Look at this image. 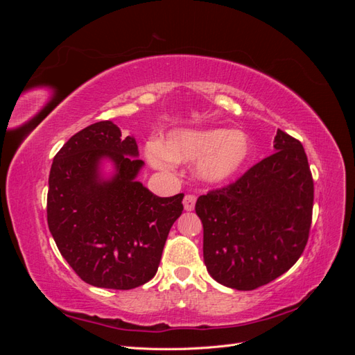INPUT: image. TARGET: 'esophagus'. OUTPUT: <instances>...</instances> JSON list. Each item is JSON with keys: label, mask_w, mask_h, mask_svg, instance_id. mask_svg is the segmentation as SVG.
Masks as SVG:
<instances>
[{"label": "esophagus", "mask_w": 355, "mask_h": 355, "mask_svg": "<svg viewBox=\"0 0 355 355\" xmlns=\"http://www.w3.org/2000/svg\"><path fill=\"white\" fill-rule=\"evenodd\" d=\"M196 201H197V197H196V196H192V194L185 196V198H184V207H185V210H187V211L194 210Z\"/></svg>", "instance_id": "obj_1"}]
</instances>
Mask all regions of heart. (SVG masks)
<instances>
[{"instance_id":"obj_1","label":"heart","mask_w":355,"mask_h":355,"mask_svg":"<svg viewBox=\"0 0 355 355\" xmlns=\"http://www.w3.org/2000/svg\"><path fill=\"white\" fill-rule=\"evenodd\" d=\"M148 158L155 167L167 168L179 161H198V173L209 182L231 178L244 166L250 142L244 133L225 128L178 130L163 144L148 145Z\"/></svg>"}]
</instances>
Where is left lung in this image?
I'll use <instances>...</instances> for the list:
<instances>
[{"label":"left lung","instance_id":"1","mask_svg":"<svg viewBox=\"0 0 355 355\" xmlns=\"http://www.w3.org/2000/svg\"><path fill=\"white\" fill-rule=\"evenodd\" d=\"M275 153L232 184L200 196L202 254L218 283L254 290L304 253L313 220L314 180L297 139L277 130Z\"/></svg>","mask_w":355,"mask_h":355}]
</instances>
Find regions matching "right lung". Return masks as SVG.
<instances>
[{"mask_svg": "<svg viewBox=\"0 0 355 355\" xmlns=\"http://www.w3.org/2000/svg\"><path fill=\"white\" fill-rule=\"evenodd\" d=\"M137 155L133 137L99 121L75 133L53 159L49 230L75 274L92 286L130 290L151 280L184 210V194L161 198L136 180L144 166ZM102 157L116 164L110 181L98 178Z\"/></svg>", "mask_w": 355, "mask_h": 355, "instance_id": "obj_1", "label": "right lung"}]
</instances>
